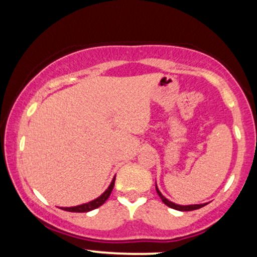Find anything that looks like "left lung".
I'll return each instance as SVG.
<instances>
[{
	"label": "left lung",
	"instance_id": "left-lung-1",
	"mask_svg": "<svg viewBox=\"0 0 257 257\" xmlns=\"http://www.w3.org/2000/svg\"><path fill=\"white\" fill-rule=\"evenodd\" d=\"M156 191H157L158 196L161 197L162 202L164 203V204L170 206V208L173 209H176V210H180V211H191V210H196V209H199V208H203L205 204H194V205H179V204H175V203L170 202V200H168L166 197L163 196L161 192H159V190L157 188V185H156Z\"/></svg>",
	"mask_w": 257,
	"mask_h": 257
}]
</instances>
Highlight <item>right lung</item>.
Segmentation results:
<instances>
[{"instance_id": "1", "label": "right lung", "mask_w": 257, "mask_h": 257, "mask_svg": "<svg viewBox=\"0 0 257 257\" xmlns=\"http://www.w3.org/2000/svg\"><path fill=\"white\" fill-rule=\"evenodd\" d=\"M114 180H116V176H114L113 180H112L111 185L108 186L107 190L105 191L104 193L101 194V196L99 197V198L91 200L89 203H85V204H82V205H77V206H71V208H63V210H66V211H71V213H87V211H90V210H94V209L99 208V206H101L107 200L108 197H110V194L112 192V190H113V186H114Z\"/></svg>"}]
</instances>
